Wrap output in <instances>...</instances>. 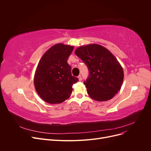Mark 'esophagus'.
I'll return each mask as SVG.
<instances>
[{"label":"esophagus","mask_w":151,"mask_h":151,"mask_svg":"<svg viewBox=\"0 0 151 151\" xmlns=\"http://www.w3.org/2000/svg\"><path fill=\"white\" fill-rule=\"evenodd\" d=\"M78 80H79V81H81V80H82V78H81V75H79V76H78Z\"/></svg>","instance_id":"34e87169"}]
</instances>
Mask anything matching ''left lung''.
Instances as JSON below:
<instances>
[{
	"label": "left lung",
	"mask_w": 151,
	"mask_h": 151,
	"mask_svg": "<svg viewBox=\"0 0 151 151\" xmlns=\"http://www.w3.org/2000/svg\"><path fill=\"white\" fill-rule=\"evenodd\" d=\"M75 52L89 71L84 81L89 96L100 101L111 99L120 90L124 80L123 69L117 59L97 44L80 46Z\"/></svg>",
	"instance_id": "obj_1"
}]
</instances>
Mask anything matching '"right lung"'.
I'll use <instances>...</instances> for the list:
<instances>
[{
	"instance_id": "1",
	"label": "right lung",
	"mask_w": 151,
	"mask_h": 151,
	"mask_svg": "<svg viewBox=\"0 0 151 151\" xmlns=\"http://www.w3.org/2000/svg\"><path fill=\"white\" fill-rule=\"evenodd\" d=\"M74 46L59 43L47 50L40 60L34 76L38 95L51 104H60L71 96L72 85L79 81L71 75L67 60Z\"/></svg>"
}]
</instances>
